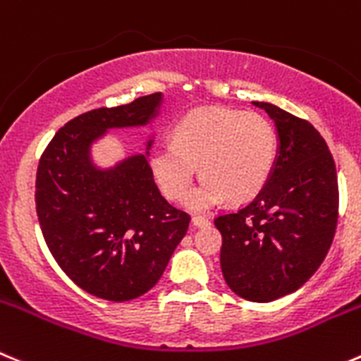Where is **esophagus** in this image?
Listing matches in <instances>:
<instances>
[{
    "mask_svg": "<svg viewBox=\"0 0 361 361\" xmlns=\"http://www.w3.org/2000/svg\"><path fill=\"white\" fill-rule=\"evenodd\" d=\"M191 223H193L195 226H207V225H211V221H209L207 218H204V216H193Z\"/></svg>",
    "mask_w": 361,
    "mask_h": 361,
    "instance_id": "1",
    "label": "esophagus"
}]
</instances>
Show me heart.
<instances>
[{"label": "heart", "mask_w": 361, "mask_h": 361, "mask_svg": "<svg viewBox=\"0 0 361 361\" xmlns=\"http://www.w3.org/2000/svg\"><path fill=\"white\" fill-rule=\"evenodd\" d=\"M171 145L150 154V171L164 198L180 202L195 173L202 183L188 197L193 211H207L226 198L245 204L266 188L278 157V135L260 113L198 108L178 118Z\"/></svg>", "instance_id": "obj_1"}]
</instances>
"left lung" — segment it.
Masks as SVG:
<instances>
[{"mask_svg": "<svg viewBox=\"0 0 361 361\" xmlns=\"http://www.w3.org/2000/svg\"><path fill=\"white\" fill-rule=\"evenodd\" d=\"M274 120L278 157L266 188L235 212L214 219L219 262L239 298L267 303L294 293L324 260L337 228V168L310 122L269 102H253Z\"/></svg>", "mask_w": 361, "mask_h": 361, "instance_id": "8db88e82", "label": "left lung"}]
</instances>
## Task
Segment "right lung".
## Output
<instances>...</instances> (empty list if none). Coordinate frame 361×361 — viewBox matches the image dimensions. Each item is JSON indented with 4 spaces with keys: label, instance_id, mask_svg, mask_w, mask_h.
I'll use <instances>...</instances> for the list:
<instances>
[{
    "label": "right lung",
    "instance_id": "1",
    "mask_svg": "<svg viewBox=\"0 0 361 361\" xmlns=\"http://www.w3.org/2000/svg\"><path fill=\"white\" fill-rule=\"evenodd\" d=\"M163 95L97 108L54 135L37 168L35 204L54 260L75 286L108 301H129L152 289L186 235L190 214L161 197L147 152L113 168L95 166L92 143L116 127L147 126Z\"/></svg>",
    "mask_w": 361,
    "mask_h": 361
}]
</instances>
